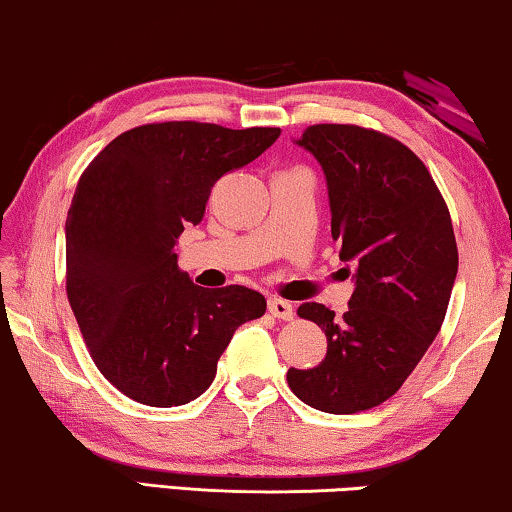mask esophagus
<instances>
[{"label": "esophagus", "mask_w": 512, "mask_h": 512, "mask_svg": "<svg viewBox=\"0 0 512 512\" xmlns=\"http://www.w3.org/2000/svg\"><path fill=\"white\" fill-rule=\"evenodd\" d=\"M268 310L272 317L282 319V321H291L293 317H296V312H293V305L289 303V300H282V298H268Z\"/></svg>", "instance_id": "1"}]
</instances>
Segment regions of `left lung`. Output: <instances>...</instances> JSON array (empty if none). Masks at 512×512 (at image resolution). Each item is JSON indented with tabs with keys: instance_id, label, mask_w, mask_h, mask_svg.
I'll return each instance as SVG.
<instances>
[{
	"instance_id": "left-lung-1",
	"label": "left lung",
	"mask_w": 512,
	"mask_h": 512,
	"mask_svg": "<svg viewBox=\"0 0 512 512\" xmlns=\"http://www.w3.org/2000/svg\"><path fill=\"white\" fill-rule=\"evenodd\" d=\"M298 144L324 167L331 235L354 265L349 310L298 307L326 333L319 366L289 368L300 401L354 415L389 401L443 326L459 251L450 209L426 165L398 139L361 125H310ZM347 272V270H345Z\"/></svg>"
}]
</instances>
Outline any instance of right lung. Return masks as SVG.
Returning <instances> with one entry per match:
<instances>
[{
  "label": "right lung",
  "instance_id": "right-lung-1",
  "mask_svg": "<svg viewBox=\"0 0 512 512\" xmlns=\"http://www.w3.org/2000/svg\"><path fill=\"white\" fill-rule=\"evenodd\" d=\"M279 132L146 123L83 170L67 214V298L90 359L132 401L172 408L198 398L233 333L265 314V298L247 286H195L174 244L202 221L216 181Z\"/></svg>",
  "mask_w": 512,
  "mask_h": 512
}]
</instances>
